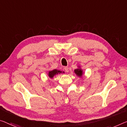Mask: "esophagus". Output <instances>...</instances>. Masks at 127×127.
<instances>
[{
	"label": "esophagus",
	"mask_w": 127,
	"mask_h": 127,
	"mask_svg": "<svg viewBox=\"0 0 127 127\" xmlns=\"http://www.w3.org/2000/svg\"><path fill=\"white\" fill-rule=\"evenodd\" d=\"M64 70H65V71L66 72H67V73L69 72V67H68L67 66H65V67H64Z\"/></svg>",
	"instance_id": "obj_1"
}]
</instances>
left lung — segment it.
<instances>
[{
	"label": "left lung",
	"instance_id": "left-lung-1",
	"mask_svg": "<svg viewBox=\"0 0 127 127\" xmlns=\"http://www.w3.org/2000/svg\"><path fill=\"white\" fill-rule=\"evenodd\" d=\"M75 71V73L77 74V75L78 76H81L82 75V71L81 69H75L74 70Z\"/></svg>",
	"mask_w": 127,
	"mask_h": 127
}]
</instances>
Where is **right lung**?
<instances>
[{
	"label": "right lung",
	"instance_id": "add662e5",
	"mask_svg": "<svg viewBox=\"0 0 127 127\" xmlns=\"http://www.w3.org/2000/svg\"><path fill=\"white\" fill-rule=\"evenodd\" d=\"M58 73H61V71H58L57 70H53V71H50L49 72V76L50 78H53L54 75L57 74Z\"/></svg>",
	"mask_w": 127,
	"mask_h": 127
}]
</instances>
